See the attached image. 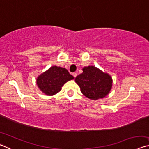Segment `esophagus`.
Listing matches in <instances>:
<instances>
[{"label":"esophagus","instance_id":"1","mask_svg":"<svg viewBox=\"0 0 149 149\" xmlns=\"http://www.w3.org/2000/svg\"><path fill=\"white\" fill-rule=\"evenodd\" d=\"M72 75H73V76H74V77H75L77 76V73H75H75H73Z\"/></svg>","mask_w":149,"mask_h":149}]
</instances>
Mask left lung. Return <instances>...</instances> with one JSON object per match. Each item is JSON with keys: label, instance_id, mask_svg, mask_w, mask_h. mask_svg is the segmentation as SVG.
I'll use <instances>...</instances> for the list:
<instances>
[{"label": "left lung", "instance_id": "obj_1", "mask_svg": "<svg viewBox=\"0 0 149 149\" xmlns=\"http://www.w3.org/2000/svg\"><path fill=\"white\" fill-rule=\"evenodd\" d=\"M75 81L83 95L91 100L105 97L112 85V79L109 74L92 65L84 67L83 73L75 77Z\"/></svg>", "mask_w": 149, "mask_h": 149}]
</instances>
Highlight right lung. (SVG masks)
<instances>
[{"label":"right lung","mask_w":149,"mask_h":149,"mask_svg":"<svg viewBox=\"0 0 149 149\" xmlns=\"http://www.w3.org/2000/svg\"><path fill=\"white\" fill-rule=\"evenodd\" d=\"M74 79L66 69L54 65L39 75L37 85L45 95L52 96L58 93L67 81Z\"/></svg>","instance_id":"obj_1"}]
</instances>
